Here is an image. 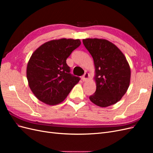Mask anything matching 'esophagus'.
<instances>
[{
  "label": "esophagus",
  "mask_w": 153,
  "mask_h": 153,
  "mask_svg": "<svg viewBox=\"0 0 153 153\" xmlns=\"http://www.w3.org/2000/svg\"><path fill=\"white\" fill-rule=\"evenodd\" d=\"M89 73H84V75L82 76V80L83 81H86L87 79H88V78H89Z\"/></svg>",
  "instance_id": "1"
}]
</instances>
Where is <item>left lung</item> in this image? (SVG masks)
Returning <instances> with one entry per match:
<instances>
[{"instance_id":"obj_1","label":"left lung","mask_w":153,"mask_h":153,"mask_svg":"<svg viewBox=\"0 0 153 153\" xmlns=\"http://www.w3.org/2000/svg\"><path fill=\"white\" fill-rule=\"evenodd\" d=\"M82 41L95 66L96 90L89 96L90 100L101 107L116 103L126 92L130 82L131 71L126 57L108 40L88 38Z\"/></svg>"}]
</instances>
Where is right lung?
Instances as JSON below:
<instances>
[{
  "label": "right lung",
  "mask_w": 153,
  "mask_h": 153,
  "mask_svg": "<svg viewBox=\"0 0 153 153\" xmlns=\"http://www.w3.org/2000/svg\"><path fill=\"white\" fill-rule=\"evenodd\" d=\"M80 39H60L48 41L32 54L27 78L33 94L50 105L63 101L80 78L70 73L66 59L80 45Z\"/></svg>",
  "instance_id": "right-lung-1"
}]
</instances>
